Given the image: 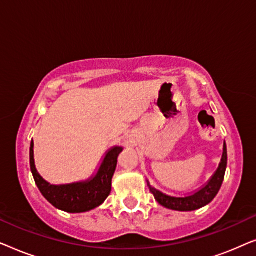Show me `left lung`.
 Returning <instances> with one entry per match:
<instances>
[{"instance_id":"1","label":"left lung","mask_w":256,"mask_h":256,"mask_svg":"<svg viewBox=\"0 0 256 256\" xmlns=\"http://www.w3.org/2000/svg\"><path fill=\"white\" fill-rule=\"evenodd\" d=\"M226 166H227V146L226 143L224 142V152H222V162H220L218 169L213 174L211 180L208 184L205 185L204 188H200V190L196 192L194 194L185 196V197H174V196H168L163 192H160L157 188H152L148 180H146V184H148L149 190L154 194V197L157 202H158L160 205L164 206V208L174 210V211H194V210L202 208L210 204L220 190L222 188V184L224 182V177H225L226 172Z\"/></svg>"}]
</instances>
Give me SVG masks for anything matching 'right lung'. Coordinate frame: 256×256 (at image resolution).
I'll list each match as a JSON object with an SVG mask.
<instances>
[{"label":"right lung","instance_id":"right-lung-1","mask_svg":"<svg viewBox=\"0 0 256 256\" xmlns=\"http://www.w3.org/2000/svg\"><path fill=\"white\" fill-rule=\"evenodd\" d=\"M34 144H30V168L37 188L46 200L56 208L68 213L88 212L102 204L112 191V178L118 164V156L124 150L115 146L104 155L98 171L87 180L54 185L44 180L34 163Z\"/></svg>","mask_w":256,"mask_h":256}]
</instances>
